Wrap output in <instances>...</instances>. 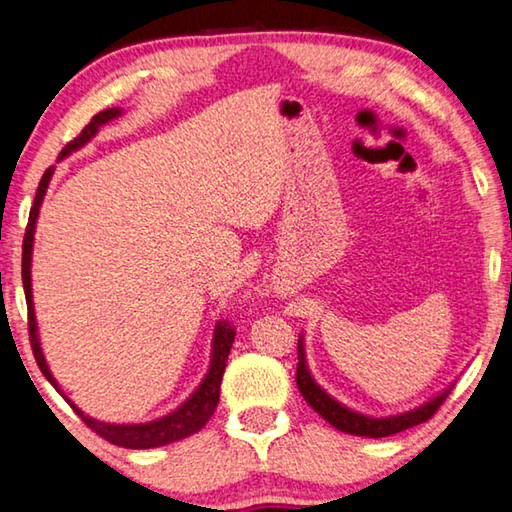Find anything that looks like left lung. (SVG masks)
I'll return each mask as SVG.
<instances>
[{"label":"left lung","instance_id":"obj_1","mask_svg":"<svg viewBox=\"0 0 512 512\" xmlns=\"http://www.w3.org/2000/svg\"><path fill=\"white\" fill-rule=\"evenodd\" d=\"M296 384L311 409H314L318 415H323V420H327L332 427H336L339 431H345V433H354V436H368V438L393 436V433H400L404 429L415 427V424L427 422L429 418H433V413L443 406L447 395L452 393V388H447L445 393H440L438 397H433L431 402H427L424 406H420V409H413L409 413L391 415V418H366V415L354 413L350 409H345L343 404L334 402L332 397H329L323 388H320L316 381L311 379L307 363H305V345H302V339L298 341Z\"/></svg>","mask_w":512,"mask_h":512}]
</instances>
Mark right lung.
I'll list each match as a JSON object with an SVG mask.
<instances>
[{
    "instance_id": "right-lung-1",
    "label": "right lung",
    "mask_w": 512,
    "mask_h": 512,
    "mask_svg": "<svg viewBox=\"0 0 512 512\" xmlns=\"http://www.w3.org/2000/svg\"><path fill=\"white\" fill-rule=\"evenodd\" d=\"M119 117L117 108H108L97 112L90 119V124L83 128V131L74 137L72 142L65 144V149L60 151V158H65L72 151L79 149L85 142H90V137L97 135L99 126L106 124V121ZM51 173H54V167H49L45 173H42L40 185L36 198H33L31 212H29V223L27 230H24V241H22V284H24V296H27V307H29V341H31V350L33 357L38 361V368L42 370V375L47 377L51 386L60 393V388L56 384L54 375H51L45 357H42L40 350V341H38V332H36V316H33V300H31V248H33V232H36V219L42 205V198H45L47 185L51 180ZM232 341H235V327H232L228 320H221L216 323L214 329V343H212V366L210 372H207L203 384L196 388V393L189 397V400L169 415H164L160 420L146 422V424H108V422H99L94 418H88L81 409L67 400V404L72 406L76 415L88 424V427L99 433L101 438H106L108 443L117 445V447H126V449H151V447H162L169 443H178L192 433L201 431L207 420L212 418V413L216 411V404H219V393H221V379H223V370H225V361H228V354L232 348Z\"/></svg>"
}]
</instances>
